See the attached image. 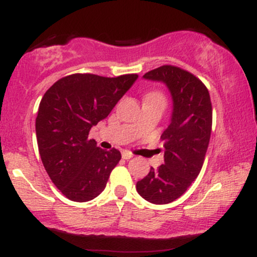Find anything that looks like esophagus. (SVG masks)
Instances as JSON below:
<instances>
[{
  "label": "esophagus",
  "instance_id": "obj_1",
  "mask_svg": "<svg viewBox=\"0 0 257 257\" xmlns=\"http://www.w3.org/2000/svg\"><path fill=\"white\" fill-rule=\"evenodd\" d=\"M133 157H134V156H133L131 152H128V151H123L122 152V158L123 159H126V161H128V159H131Z\"/></svg>",
  "mask_w": 257,
  "mask_h": 257
}]
</instances>
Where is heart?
I'll return each instance as SVG.
<instances>
[{"instance_id": "b5f03b06", "label": "heart", "mask_w": 257, "mask_h": 257, "mask_svg": "<svg viewBox=\"0 0 257 257\" xmlns=\"http://www.w3.org/2000/svg\"><path fill=\"white\" fill-rule=\"evenodd\" d=\"M149 95H159V94H157V93H151V94H149Z\"/></svg>"}]
</instances>
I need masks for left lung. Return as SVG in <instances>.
<instances>
[{"instance_id": "8db88e82", "label": "left lung", "mask_w": 257, "mask_h": 257, "mask_svg": "<svg viewBox=\"0 0 257 257\" xmlns=\"http://www.w3.org/2000/svg\"><path fill=\"white\" fill-rule=\"evenodd\" d=\"M143 78L167 85L173 111L169 125L161 135L166 149L164 164L151 168L137 182V191L147 202L168 204L186 192L203 167L213 124L210 95L200 79L172 65L152 70Z\"/></svg>"}]
</instances>
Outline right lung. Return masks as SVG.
Wrapping results in <instances>:
<instances>
[{
	"instance_id": "1",
	"label": "right lung",
	"mask_w": 257,
	"mask_h": 257,
	"mask_svg": "<svg viewBox=\"0 0 257 257\" xmlns=\"http://www.w3.org/2000/svg\"><path fill=\"white\" fill-rule=\"evenodd\" d=\"M138 77L75 73L55 82L41 100L38 151L53 184L70 200L88 202L105 190L122 156L116 149H100L88 134L110 114Z\"/></svg>"
}]
</instances>
